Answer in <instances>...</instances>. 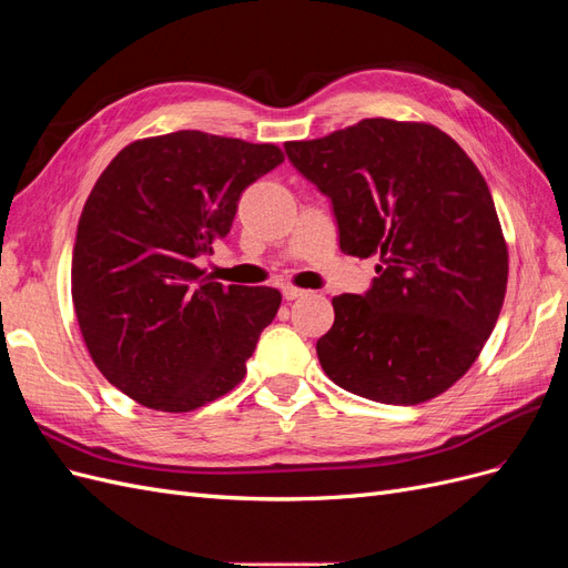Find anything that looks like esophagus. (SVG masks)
Wrapping results in <instances>:
<instances>
[{
    "label": "esophagus",
    "instance_id": "obj_1",
    "mask_svg": "<svg viewBox=\"0 0 568 568\" xmlns=\"http://www.w3.org/2000/svg\"><path fill=\"white\" fill-rule=\"evenodd\" d=\"M282 296H284L286 301H298V298H305V296H307V291L296 288V286H284V288H282Z\"/></svg>",
    "mask_w": 568,
    "mask_h": 568
}]
</instances>
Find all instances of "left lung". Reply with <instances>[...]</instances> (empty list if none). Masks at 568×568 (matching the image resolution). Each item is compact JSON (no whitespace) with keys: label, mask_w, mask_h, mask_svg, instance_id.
Wrapping results in <instances>:
<instances>
[{"label":"left lung","mask_w":568,"mask_h":568,"mask_svg":"<svg viewBox=\"0 0 568 568\" xmlns=\"http://www.w3.org/2000/svg\"><path fill=\"white\" fill-rule=\"evenodd\" d=\"M284 149L332 201L341 251L379 257L363 296L332 301L334 324L317 341L326 376L386 405L448 390L484 348L507 291V244L484 175L438 128L388 118Z\"/></svg>","instance_id":"8db88e82"}]
</instances>
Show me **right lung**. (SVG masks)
Returning <instances> with one entry per match:
<instances>
[{
  "label": "right lung",
  "instance_id": "obj_1",
  "mask_svg": "<svg viewBox=\"0 0 568 568\" xmlns=\"http://www.w3.org/2000/svg\"><path fill=\"white\" fill-rule=\"evenodd\" d=\"M282 161L274 144L180 130L132 142L97 180L78 222L73 305L94 365L132 400L192 412L244 379L282 294L222 286L196 261Z\"/></svg>",
  "mask_w": 568,
  "mask_h": 568
}]
</instances>
